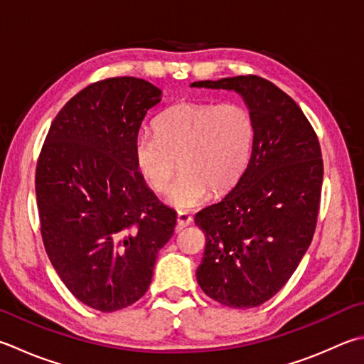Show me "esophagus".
<instances>
[{
    "instance_id": "esophagus-1",
    "label": "esophagus",
    "mask_w": 364,
    "mask_h": 364,
    "mask_svg": "<svg viewBox=\"0 0 364 364\" xmlns=\"http://www.w3.org/2000/svg\"><path fill=\"white\" fill-rule=\"evenodd\" d=\"M190 223H191V215L187 214V212H179V214H177V230H182Z\"/></svg>"
}]
</instances>
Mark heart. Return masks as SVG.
Here are the masks:
<instances>
[{
	"instance_id": "1",
	"label": "heart",
	"mask_w": 364,
	"mask_h": 364,
	"mask_svg": "<svg viewBox=\"0 0 364 364\" xmlns=\"http://www.w3.org/2000/svg\"><path fill=\"white\" fill-rule=\"evenodd\" d=\"M255 123L236 102H179L155 120V133L141 132L133 142L134 163L142 179L164 191L176 163L181 173L166 193L177 210H191L209 195L235 187L249 166Z\"/></svg>"
}]
</instances>
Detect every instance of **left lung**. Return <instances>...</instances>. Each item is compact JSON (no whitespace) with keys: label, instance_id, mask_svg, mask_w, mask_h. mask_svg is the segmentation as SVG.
Returning <instances> with one entry per match:
<instances>
[{"label":"left lung","instance_id":"8db88e82","mask_svg":"<svg viewBox=\"0 0 364 364\" xmlns=\"http://www.w3.org/2000/svg\"><path fill=\"white\" fill-rule=\"evenodd\" d=\"M190 87L241 95L255 123L249 166L220 201L200 210L205 235L196 280L235 309L271 299L296 269L317 225L323 161L309 120L289 95L258 75L200 80Z\"/></svg>","mask_w":364,"mask_h":364}]
</instances>
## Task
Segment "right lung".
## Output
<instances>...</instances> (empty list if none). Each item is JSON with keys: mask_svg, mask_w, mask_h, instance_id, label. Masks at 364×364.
I'll list each match as a JSON object with an SVG mask.
<instances>
[{"mask_svg": "<svg viewBox=\"0 0 364 364\" xmlns=\"http://www.w3.org/2000/svg\"><path fill=\"white\" fill-rule=\"evenodd\" d=\"M161 90L136 77L85 87L52 122L36 166L41 235L75 298L114 312L147 291L176 210L159 201L134 163L133 142Z\"/></svg>", "mask_w": 364, "mask_h": 364, "instance_id": "add662e5", "label": "right lung"}]
</instances>
